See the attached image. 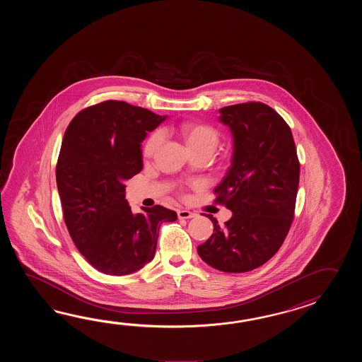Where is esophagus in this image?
Wrapping results in <instances>:
<instances>
[{"instance_id":"34e87169","label":"esophagus","mask_w":362,"mask_h":362,"mask_svg":"<svg viewBox=\"0 0 362 362\" xmlns=\"http://www.w3.org/2000/svg\"><path fill=\"white\" fill-rule=\"evenodd\" d=\"M178 218H192V217H195L197 214H194V212H190V211H187V209H180L177 212Z\"/></svg>"}]
</instances>
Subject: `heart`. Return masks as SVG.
<instances>
[{
    "mask_svg": "<svg viewBox=\"0 0 362 362\" xmlns=\"http://www.w3.org/2000/svg\"><path fill=\"white\" fill-rule=\"evenodd\" d=\"M180 137L184 139L185 145L190 153L194 151H207L211 155L220 144V132L209 124L200 122H184L177 127ZM162 144V134L155 132L145 141L142 154L150 159L154 156L156 150ZM198 186V184L195 185Z\"/></svg>",
    "mask_w": 362,
    "mask_h": 362,
    "instance_id": "b5f03b06",
    "label": "heart"
}]
</instances>
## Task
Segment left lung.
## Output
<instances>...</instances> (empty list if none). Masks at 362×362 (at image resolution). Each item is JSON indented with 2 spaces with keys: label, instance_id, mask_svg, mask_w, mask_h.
Listing matches in <instances>:
<instances>
[{
  "label": "left lung",
  "instance_id": "obj_1",
  "mask_svg": "<svg viewBox=\"0 0 362 362\" xmlns=\"http://www.w3.org/2000/svg\"><path fill=\"white\" fill-rule=\"evenodd\" d=\"M234 139L231 165L215 189L216 203L233 216L198 246L209 267L245 273L262 267L282 246L293 223L300 163L284 117L262 102L220 108Z\"/></svg>",
  "mask_w": 362,
  "mask_h": 362
}]
</instances>
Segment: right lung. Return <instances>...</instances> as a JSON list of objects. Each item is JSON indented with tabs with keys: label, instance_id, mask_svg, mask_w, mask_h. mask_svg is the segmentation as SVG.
Returning a JSON list of instances; mask_svg holds the SVG:
<instances>
[{
	"label": "right lung",
	"instance_id": "right-lung-1",
	"mask_svg": "<svg viewBox=\"0 0 362 362\" xmlns=\"http://www.w3.org/2000/svg\"><path fill=\"white\" fill-rule=\"evenodd\" d=\"M165 117L123 100H105L77 114L62 141L57 186L63 218L93 268L125 276L154 259L163 223L177 214L162 206L133 215L125 182L142 170V141Z\"/></svg>",
	"mask_w": 362,
	"mask_h": 362
}]
</instances>
